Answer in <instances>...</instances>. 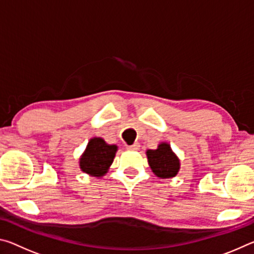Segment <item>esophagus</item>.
Segmentation results:
<instances>
[{
    "mask_svg": "<svg viewBox=\"0 0 254 254\" xmlns=\"http://www.w3.org/2000/svg\"><path fill=\"white\" fill-rule=\"evenodd\" d=\"M127 148L128 150H133V151H134V150H139L140 144H139V143H134V144H132V145H127Z\"/></svg>",
    "mask_w": 254,
    "mask_h": 254,
    "instance_id": "esophagus-1",
    "label": "esophagus"
}]
</instances>
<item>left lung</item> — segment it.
Returning <instances> with one entry per match:
<instances>
[{
  "instance_id": "obj_1",
  "label": "left lung",
  "mask_w": 254,
  "mask_h": 254,
  "mask_svg": "<svg viewBox=\"0 0 254 254\" xmlns=\"http://www.w3.org/2000/svg\"><path fill=\"white\" fill-rule=\"evenodd\" d=\"M152 173L158 178L166 179L176 177L180 169V160L168 142H161L158 148L145 151Z\"/></svg>"
}]
</instances>
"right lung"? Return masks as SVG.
Instances as JSON below:
<instances>
[{
	"mask_svg": "<svg viewBox=\"0 0 254 254\" xmlns=\"http://www.w3.org/2000/svg\"><path fill=\"white\" fill-rule=\"evenodd\" d=\"M118 145L109 144L102 137H92L79 158V168L92 177H103L115 158Z\"/></svg>",
	"mask_w": 254,
	"mask_h": 254,
	"instance_id": "right-lung-1",
	"label": "right lung"
}]
</instances>
